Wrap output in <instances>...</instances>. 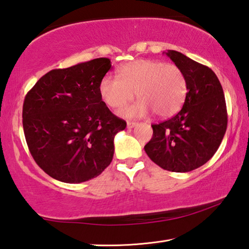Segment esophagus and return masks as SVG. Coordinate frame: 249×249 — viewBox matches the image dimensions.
I'll return each mask as SVG.
<instances>
[{
  "label": "esophagus",
  "instance_id": "obj_1",
  "mask_svg": "<svg viewBox=\"0 0 249 249\" xmlns=\"http://www.w3.org/2000/svg\"><path fill=\"white\" fill-rule=\"evenodd\" d=\"M136 125L137 123H135V122H127V128H133Z\"/></svg>",
  "mask_w": 249,
  "mask_h": 249
}]
</instances>
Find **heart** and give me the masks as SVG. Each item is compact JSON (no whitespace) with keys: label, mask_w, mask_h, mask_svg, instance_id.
<instances>
[{"label":"heart","mask_w":249,"mask_h":249,"mask_svg":"<svg viewBox=\"0 0 249 249\" xmlns=\"http://www.w3.org/2000/svg\"><path fill=\"white\" fill-rule=\"evenodd\" d=\"M140 100L121 111L128 119L142 117L154 111L169 117L182 107L187 81L178 66L153 59H137L119 69V75L107 74L101 80L100 94L112 108H121L134 99Z\"/></svg>","instance_id":"obj_1"}]
</instances>
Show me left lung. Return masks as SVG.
I'll return each mask as SVG.
<instances>
[{"label":"left lung","instance_id":"1","mask_svg":"<svg viewBox=\"0 0 249 249\" xmlns=\"http://www.w3.org/2000/svg\"><path fill=\"white\" fill-rule=\"evenodd\" d=\"M166 54L182 70L187 94L182 108L159 124L145 151L162 169L188 172L203 166L221 145L227 127L223 88L212 69L176 50Z\"/></svg>","mask_w":249,"mask_h":249}]
</instances>
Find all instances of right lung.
<instances>
[{"label": "right lung", "mask_w": 249, "mask_h": 249, "mask_svg": "<svg viewBox=\"0 0 249 249\" xmlns=\"http://www.w3.org/2000/svg\"><path fill=\"white\" fill-rule=\"evenodd\" d=\"M96 58L43 75L25 96L23 128L34 160L52 178L80 183L113 159L115 135L126 122L102 101L101 80L111 69Z\"/></svg>", "instance_id": "right-lung-1"}]
</instances>
